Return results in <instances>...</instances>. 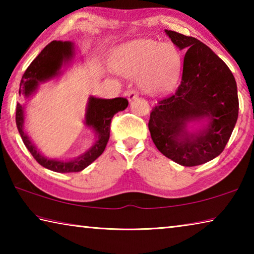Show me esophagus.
Instances as JSON below:
<instances>
[{
	"label": "esophagus",
	"instance_id": "esophagus-1",
	"mask_svg": "<svg viewBox=\"0 0 254 254\" xmlns=\"http://www.w3.org/2000/svg\"><path fill=\"white\" fill-rule=\"evenodd\" d=\"M126 95L127 96L128 101H133L134 98L139 96V92H137L136 89H127V91L126 92Z\"/></svg>",
	"mask_w": 254,
	"mask_h": 254
}]
</instances>
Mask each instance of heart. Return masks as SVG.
<instances>
[{
	"mask_svg": "<svg viewBox=\"0 0 254 254\" xmlns=\"http://www.w3.org/2000/svg\"><path fill=\"white\" fill-rule=\"evenodd\" d=\"M121 69L141 75V86L150 94H162L173 87L182 69V56L174 44L152 39L136 41L123 54Z\"/></svg>",
	"mask_w": 254,
	"mask_h": 254,
	"instance_id": "b5f03b06",
	"label": "heart"
}]
</instances>
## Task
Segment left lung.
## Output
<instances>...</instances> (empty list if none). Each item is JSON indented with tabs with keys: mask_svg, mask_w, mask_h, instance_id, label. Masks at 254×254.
I'll return each mask as SVG.
<instances>
[{
	"mask_svg": "<svg viewBox=\"0 0 254 254\" xmlns=\"http://www.w3.org/2000/svg\"><path fill=\"white\" fill-rule=\"evenodd\" d=\"M166 33L186 51L182 81L152 107L149 131L163 156L185 167L203 165L222 153L233 132L239 115L236 81L226 64L203 42L171 30ZM203 117L210 119L208 128L189 136L186 122Z\"/></svg>",
	"mask_w": 254,
	"mask_h": 254,
	"instance_id": "8db88e82",
	"label": "left lung"
}]
</instances>
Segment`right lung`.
<instances>
[{"label":"right lung","instance_id":"1","mask_svg":"<svg viewBox=\"0 0 254 254\" xmlns=\"http://www.w3.org/2000/svg\"><path fill=\"white\" fill-rule=\"evenodd\" d=\"M72 56V44L69 41H51L47 45L36 59L30 64L22 76L20 83V95L29 96L34 92L38 84L57 75L63 62H67ZM128 105L127 98L115 97L112 100L91 97L88 103L86 123L95 130L97 141L87 152L72 161L48 160L37 151V149L23 132V107L18 103L15 112L16 127L25 147L45 168L56 173H78L91 165L93 161L101 156L110 139L111 122L114 114L126 110Z\"/></svg>","mask_w":254,"mask_h":254}]
</instances>
